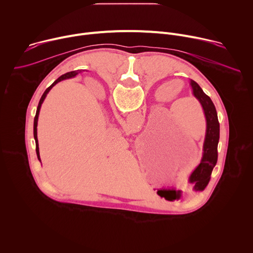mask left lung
Masks as SVG:
<instances>
[{"instance_id":"obj_1","label":"left lung","mask_w":253,"mask_h":253,"mask_svg":"<svg viewBox=\"0 0 253 253\" xmlns=\"http://www.w3.org/2000/svg\"><path fill=\"white\" fill-rule=\"evenodd\" d=\"M191 86L193 89L194 96L199 100L201 103L203 110L205 113L206 121H207V128H206V135L205 141L203 145V157L192 173L190 182L195 183L194 189L195 190H203L210 180L211 172L217 162V146L219 142V122L217 117V112H216L215 106L201 87L193 80H191Z\"/></svg>"}]
</instances>
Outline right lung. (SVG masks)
<instances>
[{
  "label": "right lung",
  "instance_id": "add662e5",
  "mask_svg": "<svg viewBox=\"0 0 253 253\" xmlns=\"http://www.w3.org/2000/svg\"><path fill=\"white\" fill-rule=\"evenodd\" d=\"M78 73L76 71H72V72H68V73L62 75L61 77H59L49 88L46 89V91L44 92V94L42 95L41 99H40V102H39V105H38V108H37V112H36V116H35V119H34V138H35V141H36V152H37V156H38V159L40 160V153H39V145H38V138H37V125H38V117H39V112H40V109H41V105L44 101V99L46 98L48 92L52 89V87L54 85H56L58 82L64 80V79H68V78H72L76 76Z\"/></svg>",
  "mask_w": 253,
  "mask_h": 253
}]
</instances>
